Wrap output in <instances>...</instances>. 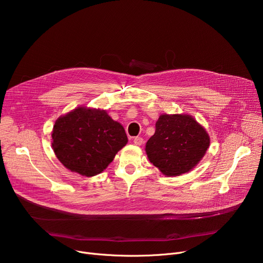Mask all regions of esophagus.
<instances>
[{
	"label": "esophagus",
	"instance_id": "esophagus-1",
	"mask_svg": "<svg viewBox=\"0 0 263 263\" xmlns=\"http://www.w3.org/2000/svg\"><path fill=\"white\" fill-rule=\"evenodd\" d=\"M133 142H134L135 145H139V146H141V145L144 144V140L142 139V137H140V136H136Z\"/></svg>",
	"mask_w": 263,
	"mask_h": 263
}]
</instances>
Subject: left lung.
<instances>
[{
	"instance_id": "8db88e82",
	"label": "left lung",
	"mask_w": 263,
	"mask_h": 263,
	"mask_svg": "<svg viewBox=\"0 0 263 263\" xmlns=\"http://www.w3.org/2000/svg\"><path fill=\"white\" fill-rule=\"evenodd\" d=\"M208 133L192 116L161 115L146 144L149 161L165 176L190 172L209 148Z\"/></svg>"
}]
</instances>
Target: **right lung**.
Here are the masks:
<instances>
[{"label": "right lung", "instance_id": "obj_1", "mask_svg": "<svg viewBox=\"0 0 263 263\" xmlns=\"http://www.w3.org/2000/svg\"><path fill=\"white\" fill-rule=\"evenodd\" d=\"M52 141L55 156L66 168L91 177L107 167L128 137L105 110L78 107L55 121Z\"/></svg>", "mask_w": 263, "mask_h": 263}]
</instances>
